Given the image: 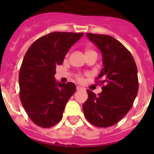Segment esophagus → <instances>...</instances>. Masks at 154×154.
<instances>
[{
    "instance_id": "esophagus-1",
    "label": "esophagus",
    "mask_w": 154,
    "mask_h": 154,
    "mask_svg": "<svg viewBox=\"0 0 154 154\" xmlns=\"http://www.w3.org/2000/svg\"><path fill=\"white\" fill-rule=\"evenodd\" d=\"M82 88L81 86H77V91H79V90H81V89H82Z\"/></svg>"
}]
</instances>
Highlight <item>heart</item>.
<instances>
[{
    "label": "heart",
    "instance_id": "heart-1",
    "mask_svg": "<svg viewBox=\"0 0 154 154\" xmlns=\"http://www.w3.org/2000/svg\"><path fill=\"white\" fill-rule=\"evenodd\" d=\"M95 53V52L93 51V50H91V49H86L85 50V54H88V53Z\"/></svg>",
    "mask_w": 154,
    "mask_h": 154
}]
</instances>
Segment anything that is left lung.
Instances as JSON below:
<instances>
[{"label": "left lung", "mask_w": 154, "mask_h": 154, "mask_svg": "<svg viewBox=\"0 0 154 154\" xmlns=\"http://www.w3.org/2000/svg\"><path fill=\"white\" fill-rule=\"evenodd\" d=\"M102 56V69L98 78L102 91L96 94L87 89L88 99L83 104L85 117L97 127L117 124L127 114L138 92L137 69L129 50L113 37L86 33Z\"/></svg>", "instance_id": "1"}]
</instances>
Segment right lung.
I'll return each mask as SVG.
<instances>
[{"instance_id": "add662e5", "label": "right lung", "mask_w": 154, "mask_h": 154, "mask_svg": "<svg viewBox=\"0 0 154 154\" xmlns=\"http://www.w3.org/2000/svg\"><path fill=\"white\" fill-rule=\"evenodd\" d=\"M83 34L51 32L33 42L25 53L19 72L20 98L28 116L39 126L57 124L76 91L74 83L57 82L54 75L56 67Z\"/></svg>"}]
</instances>
